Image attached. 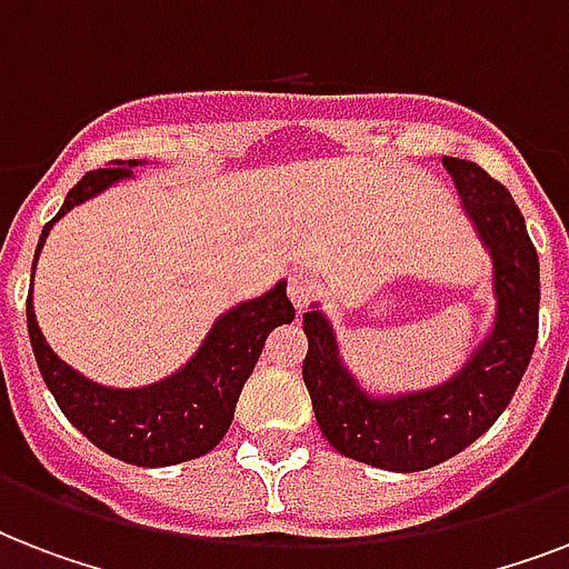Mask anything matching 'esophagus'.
Instances as JSON below:
<instances>
[{"label":"esophagus","instance_id":"esophagus-1","mask_svg":"<svg viewBox=\"0 0 569 569\" xmlns=\"http://www.w3.org/2000/svg\"><path fill=\"white\" fill-rule=\"evenodd\" d=\"M289 298H292L295 310H307V303L316 298V280L310 274H303V271L292 274L289 277Z\"/></svg>","mask_w":569,"mask_h":569}]
</instances>
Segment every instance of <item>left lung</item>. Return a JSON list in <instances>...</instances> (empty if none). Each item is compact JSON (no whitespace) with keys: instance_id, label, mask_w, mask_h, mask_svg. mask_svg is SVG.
Listing matches in <instances>:
<instances>
[{"instance_id":"8db88e82","label":"left lung","mask_w":569,"mask_h":569,"mask_svg":"<svg viewBox=\"0 0 569 569\" xmlns=\"http://www.w3.org/2000/svg\"><path fill=\"white\" fill-rule=\"evenodd\" d=\"M458 206L490 257L493 319L467 363L425 389H372L351 372L333 321L303 312L310 339L303 383L325 440L346 458L389 472H419L455 458L502 416L538 342L540 262L522 212L478 164L442 156Z\"/></svg>"}]
</instances>
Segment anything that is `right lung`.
<instances>
[{
  "mask_svg": "<svg viewBox=\"0 0 569 569\" xmlns=\"http://www.w3.org/2000/svg\"><path fill=\"white\" fill-rule=\"evenodd\" d=\"M141 164H147L144 159H129L84 173L67 191L64 206L56 218L40 232L34 266L58 218L109 191L111 186L132 180ZM292 319L295 307L286 298V280H277L274 289H268L266 295L223 310L212 321L200 348L177 372L144 387L123 389L97 383L64 363L40 330L31 292L26 301L31 351L61 413L97 449L136 467H173L212 451L230 428L241 387L253 372L268 333Z\"/></svg>",
  "mask_w": 569,
  "mask_h": 569,
  "instance_id": "1",
  "label": "right lung"
}]
</instances>
